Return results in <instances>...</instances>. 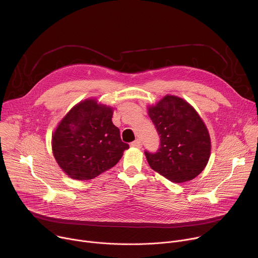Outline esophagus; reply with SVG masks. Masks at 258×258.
Returning a JSON list of instances; mask_svg holds the SVG:
<instances>
[{
    "instance_id": "34e87169",
    "label": "esophagus",
    "mask_w": 258,
    "mask_h": 258,
    "mask_svg": "<svg viewBox=\"0 0 258 258\" xmlns=\"http://www.w3.org/2000/svg\"><path fill=\"white\" fill-rule=\"evenodd\" d=\"M131 146H132V147H135V148H141V147H142V142H141V140L137 139L136 141H134V142L131 144Z\"/></svg>"
}]
</instances>
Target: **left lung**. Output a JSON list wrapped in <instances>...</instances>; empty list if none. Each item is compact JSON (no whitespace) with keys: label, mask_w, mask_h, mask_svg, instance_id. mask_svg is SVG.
I'll return each mask as SVG.
<instances>
[{"label":"left lung","mask_w":258,"mask_h":258,"mask_svg":"<svg viewBox=\"0 0 258 258\" xmlns=\"http://www.w3.org/2000/svg\"><path fill=\"white\" fill-rule=\"evenodd\" d=\"M147 110L160 136L158 152H146L150 167L175 183L199 175L208 163L211 140L195 108L180 97L166 95Z\"/></svg>","instance_id":"obj_1"}]
</instances>
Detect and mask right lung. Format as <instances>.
Masks as SVG:
<instances>
[{
	"mask_svg": "<svg viewBox=\"0 0 258 258\" xmlns=\"http://www.w3.org/2000/svg\"><path fill=\"white\" fill-rule=\"evenodd\" d=\"M114 108L88 98L73 106L52 135V151L71 178L92 179L112 168L128 145L112 122Z\"/></svg>",
	"mask_w": 258,
	"mask_h": 258,
	"instance_id": "right-lung-1",
	"label": "right lung"
}]
</instances>
